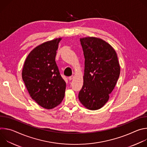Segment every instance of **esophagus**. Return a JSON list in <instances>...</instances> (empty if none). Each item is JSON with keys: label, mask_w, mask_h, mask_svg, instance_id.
<instances>
[{"label": "esophagus", "mask_w": 147, "mask_h": 147, "mask_svg": "<svg viewBox=\"0 0 147 147\" xmlns=\"http://www.w3.org/2000/svg\"><path fill=\"white\" fill-rule=\"evenodd\" d=\"M73 78H74V76H70V77H69L68 79H69V80L70 81V80H73Z\"/></svg>", "instance_id": "1"}]
</instances>
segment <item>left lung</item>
Listing matches in <instances>:
<instances>
[{
  "mask_svg": "<svg viewBox=\"0 0 147 147\" xmlns=\"http://www.w3.org/2000/svg\"><path fill=\"white\" fill-rule=\"evenodd\" d=\"M85 58L84 76L78 94L80 102L95 111L105 104L120 75V65L115 49L105 40L95 38L80 39Z\"/></svg>",
  "mask_w": 147,
  "mask_h": 147,
  "instance_id": "1",
  "label": "left lung"
}]
</instances>
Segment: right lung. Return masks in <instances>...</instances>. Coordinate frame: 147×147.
Listing matches in <instances>:
<instances>
[{
	"instance_id": "right-lung-1",
	"label": "right lung",
	"mask_w": 147,
	"mask_h": 147,
	"mask_svg": "<svg viewBox=\"0 0 147 147\" xmlns=\"http://www.w3.org/2000/svg\"><path fill=\"white\" fill-rule=\"evenodd\" d=\"M61 39L48 41L34 48L28 55L22 71L23 80L31 98L45 109L56 107L65 96L66 82L55 61Z\"/></svg>"
}]
</instances>
